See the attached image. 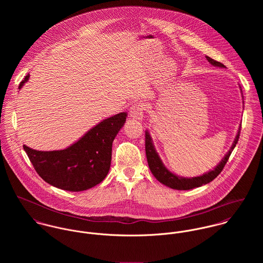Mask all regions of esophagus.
I'll use <instances>...</instances> for the list:
<instances>
[{
  "label": "esophagus",
  "instance_id": "1",
  "mask_svg": "<svg viewBox=\"0 0 263 263\" xmlns=\"http://www.w3.org/2000/svg\"><path fill=\"white\" fill-rule=\"evenodd\" d=\"M145 113V104L144 103H137L132 106L129 110V115L138 120H143Z\"/></svg>",
  "mask_w": 263,
  "mask_h": 263
}]
</instances>
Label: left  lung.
<instances>
[{"label":"left lung","instance_id":"left-lung-1","mask_svg":"<svg viewBox=\"0 0 263 263\" xmlns=\"http://www.w3.org/2000/svg\"><path fill=\"white\" fill-rule=\"evenodd\" d=\"M205 58H206L208 62L211 65H213L214 67L226 68L222 63L217 62V61L211 59L210 57H205ZM240 89H241V87H240ZM241 92H242V90H241ZM240 130H241V125L239 126L238 133L233 142V145L231 146V149L228 151V153L222 159V161L213 170H210L206 173H204L200 176H197V177H182V176L176 175V174L172 173L171 171H169L163 164L159 154L155 149L150 133L148 130H146V155H147V160H148L151 172L159 182H161L162 184H164L168 187L176 189V190H189V189H193V188L199 187L204 184H208L211 181H213L224 169L226 163L228 162V159H229L232 151L234 150V148L236 147V144L238 143Z\"/></svg>","mask_w":263,"mask_h":263}]
</instances>
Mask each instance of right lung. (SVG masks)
<instances>
[{"instance_id": "1", "label": "right lung", "mask_w": 263, "mask_h": 263, "mask_svg": "<svg viewBox=\"0 0 263 263\" xmlns=\"http://www.w3.org/2000/svg\"><path fill=\"white\" fill-rule=\"evenodd\" d=\"M29 74L19 85L21 89ZM127 113L103 119L64 150L37 151L23 145L38 175L48 184L68 191H83L104 180L111 164L113 140Z\"/></svg>"}]
</instances>
